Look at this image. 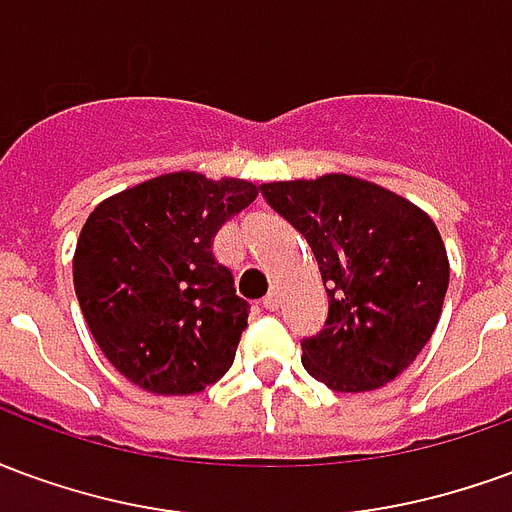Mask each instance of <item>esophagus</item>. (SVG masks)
Instances as JSON below:
<instances>
[{"mask_svg":"<svg viewBox=\"0 0 512 512\" xmlns=\"http://www.w3.org/2000/svg\"><path fill=\"white\" fill-rule=\"evenodd\" d=\"M279 301H282V299H279L277 290H271V293H268L266 299H263V307H266V310L274 312V310H279Z\"/></svg>","mask_w":512,"mask_h":512,"instance_id":"34e87169","label":"esophagus"}]
</instances>
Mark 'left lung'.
<instances>
[{
	"instance_id": "left-lung-1",
	"label": "left lung",
	"mask_w": 512,
	"mask_h": 512,
	"mask_svg": "<svg viewBox=\"0 0 512 512\" xmlns=\"http://www.w3.org/2000/svg\"><path fill=\"white\" fill-rule=\"evenodd\" d=\"M266 200L315 252L329 318L301 362L334 392L395 381L436 329L450 285L439 227L397 191L345 172L263 183Z\"/></svg>"
}]
</instances>
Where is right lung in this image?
I'll use <instances>...</instances> for the list:
<instances>
[{"label":"right lung","instance_id":"right-lung-1","mask_svg":"<svg viewBox=\"0 0 512 512\" xmlns=\"http://www.w3.org/2000/svg\"><path fill=\"white\" fill-rule=\"evenodd\" d=\"M244 178L167 172L95 205L73 252V288L109 365L153 395H194L230 370L249 304L213 257L224 222L252 205Z\"/></svg>","mask_w":512,"mask_h":512}]
</instances>
